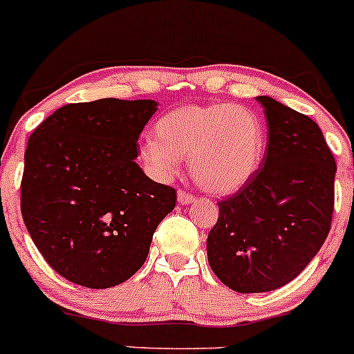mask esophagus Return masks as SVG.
Listing matches in <instances>:
<instances>
[{
    "label": "esophagus",
    "mask_w": 354,
    "mask_h": 354,
    "mask_svg": "<svg viewBox=\"0 0 354 354\" xmlns=\"http://www.w3.org/2000/svg\"><path fill=\"white\" fill-rule=\"evenodd\" d=\"M177 201L180 202V204H192V202L196 201V197H194L192 194L185 192V190H178V192H177Z\"/></svg>",
    "instance_id": "34e87169"
}]
</instances>
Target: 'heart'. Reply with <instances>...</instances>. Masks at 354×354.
I'll return each instance as SVG.
<instances>
[{"instance_id": "b5f03b06", "label": "heart", "mask_w": 354, "mask_h": 354, "mask_svg": "<svg viewBox=\"0 0 354 354\" xmlns=\"http://www.w3.org/2000/svg\"><path fill=\"white\" fill-rule=\"evenodd\" d=\"M153 137L140 147V157L157 177L169 178L178 158H189L194 182L214 196L244 187L261 167L266 150L259 115L230 103L170 110L153 125Z\"/></svg>"}]
</instances>
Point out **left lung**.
Masks as SVG:
<instances>
[{"instance_id": "8db88e82", "label": "left lung", "mask_w": 354, "mask_h": 354, "mask_svg": "<svg viewBox=\"0 0 354 354\" xmlns=\"http://www.w3.org/2000/svg\"><path fill=\"white\" fill-rule=\"evenodd\" d=\"M268 147L254 177L219 202L207 237L214 274L236 292L274 291L311 263L331 229L336 162L308 115L257 97Z\"/></svg>"}]
</instances>
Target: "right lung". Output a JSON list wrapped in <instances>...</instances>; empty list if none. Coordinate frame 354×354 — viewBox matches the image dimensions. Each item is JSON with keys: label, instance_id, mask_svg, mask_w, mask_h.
Listing matches in <instances>:
<instances>
[{"label": "right lung", "instance_id": "add662e5", "mask_svg": "<svg viewBox=\"0 0 354 354\" xmlns=\"http://www.w3.org/2000/svg\"><path fill=\"white\" fill-rule=\"evenodd\" d=\"M156 100L68 103L31 133L21 214L53 271L90 289L122 284L142 268L177 192L138 167V137Z\"/></svg>", "mask_w": 354, "mask_h": 354}]
</instances>
